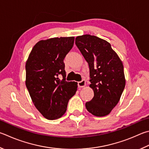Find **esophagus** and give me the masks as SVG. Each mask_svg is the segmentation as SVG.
I'll list each match as a JSON object with an SVG mask.
<instances>
[{
    "instance_id": "34e87169",
    "label": "esophagus",
    "mask_w": 149,
    "mask_h": 149,
    "mask_svg": "<svg viewBox=\"0 0 149 149\" xmlns=\"http://www.w3.org/2000/svg\"><path fill=\"white\" fill-rule=\"evenodd\" d=\"M86 86V81L85 80H82L81 81H79L78 82V86L80 88L81 87H85Z\"/></svg>"
}]
</instances>
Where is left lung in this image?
<instances>
[{
	"label": "left lung",
	"instance_id": "8db88e82",
	"mask_svg": "<svg viewBox=\"0 0 149 149\" xmlns=\"http://www.w3.org/2000/svg\"><path fill=\"white\" fill-rule=\"evenodd\" d=\"M75 44L90 70L94 97L85 106L96 117L109 115L120 100L126 79L123 62L106 40L90 34L75 38Z\"/></svg>",
	"mask_w": 149,
	"mask_h": 149
}]
</instances>
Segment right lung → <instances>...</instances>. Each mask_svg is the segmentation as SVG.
<instances>
[{
    "label": "right lung",
    "instance_id": "obj_1",
    "mask_svg": "<svg viewBox=\"0 0 149 149\" xmlns=\"http://www.w3.org/2000/svg\"><path fill=\"white\" fill-rule=\"evenodd\" d=\"M75 38L56 37L38 42L26 62L25 84L34 106L49 120L61 118L77 91V83L66 81L64 58ZM63 75L61 81L58 76Z\"/></svg>",
    "mask_w": 149,
    "mask_h": 149
}]
</instances>
